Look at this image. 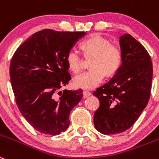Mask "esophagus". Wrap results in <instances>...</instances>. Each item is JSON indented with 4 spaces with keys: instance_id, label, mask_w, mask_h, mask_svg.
<instances>
[{
    "instance_id": "esophagus-1",
    "label": "esophagus",
    "mask_w": 159,
    "mask_h": 159,
    "mask_svg": "<svg viewBox=\"0 0 159 159\" xmlns=\"http://www.w3.org/2000/svg\"><path fill=\"white\" fill-rule=\"evenodd\" d=\"M91 95H92V93H90V92L87 91V90H84V91H83V97L84 98L89 97V96H90Z\"/></svg>"
}]
</instances>
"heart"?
<instances>
[{"mask_svg": "<svg viewBox=\"0 0 159 159\" xmlns=\"http://www.w3.org/2000/svg\"><path fill=\"white\" fill-rule=\"evenodd\" d=\"M81 48L87 59H92L89 71L78 75L74 79L77 88L93 89L103 81L105 75L112 76L121 67L123 53L119 46L99 34H94L81 43ZM68 67L74 73L81 70V58L76 50L71 49L66 55Z\"/></svg>", "mask_w": 159, "mask_h": 159, "instance_id": "b5f03b06", "label": "heart"}]
</instances>
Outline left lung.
<instances>
[{"mask_svg": "<svg viewBox=\"0 0 159 159\" xmlns=\"http://www.w3.org/2000/svg\"><path fill=\"white\" fill-rule=\"evenodd\" d=\"M122 64L109 82L93 95L100 100L94 114L95 128L105 135L129 129L148 105L153 67L145 48L129 34L120 38Z\"/></svg>", "mask_w": 159, "mask_h": 159, "instance_id": "1", "label": "left lung"}]
</instances>
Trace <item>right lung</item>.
Returning <instances> with one entry per match:
<instances>
[{"label":"right lung","instance_id":"obj_1","mask_svg":"<svg viewBox=\"0 0 159 159\" xmlns=\"http://www.w3.org/2000/svg\"><path fill=\"white\" fill-rule=\"evenodd\" d=\"M84 32L44 29L16 49L10 63L15 100L25 119L38 132L55 136L69 127L72 109L82 90L64 89L71 79L66 55Z\"/></svg>","mask_w":159,"mask_h":159}]
</instances>
